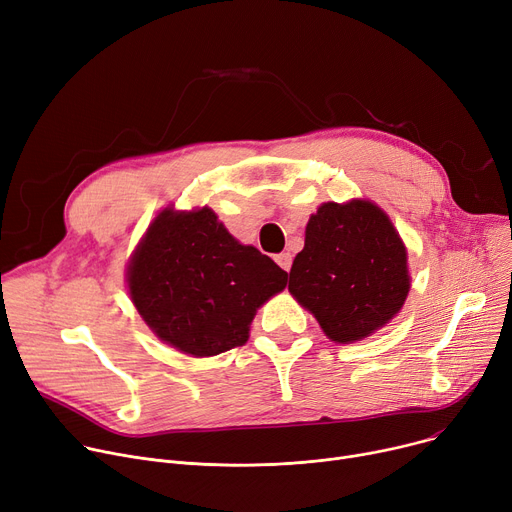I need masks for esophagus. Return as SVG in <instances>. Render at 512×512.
<instances>
[{"label": "esophagus", "mask_w": 512, "mask_h": 512, "mask_svg": "<svg viewBox=\"0 0 512 512\" xmlns=\"http://www.w3.org/2000/svg\"><path fill=\"white\" fill-rule=\"evenodd\" d=\"M275 260H277V264H279L283 270H287V273H289L291 262H293V256H291L289 252H281V254H277V256H275Z\"/></svg>", "instance_id": "esophagus-1"}]
</instances>
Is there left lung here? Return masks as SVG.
I'll use <instances>...</instances> for the list:
<instances>
[{
    "label": "left lung",
    "instance_id": "left-lung-1",
    "mask_svg": "<svg viewBox=\"0 0 512 512\" xmlns=\"http://www.w3.org/2000/svg\"><path fill=\"white\" fill-rule=\"evenodd\" d=\"M407 250L388 215L370 200L324 202L306 225L289 270V293L335 343L370 337L403 308Z\"/></svg>",
    "mask_w": 512,
    "mask_h": 512
}]
</instances>
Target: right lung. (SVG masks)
<instances>
[{"mask_svg":"<svg viewBox=\"0 0 512 512\" xmlns=\"http://www.w3.org/2000/svg\"><path fill=\"white\" fill-rule=\"evenodd\" d=\"M126 277L148 328L194 357L244 345L256 310L287 285L285 270L254 246L239 244L208 206L161 210Z\"/></svg>","mask_w":512,"mask_h":512,"instance_id":"obj_1","label":"right lung"}]
</instances>
